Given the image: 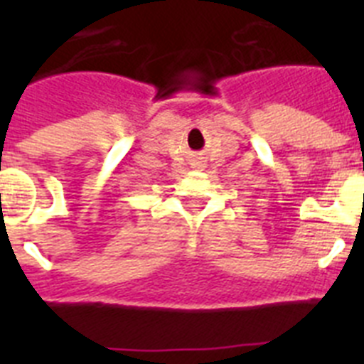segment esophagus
I'll list each match as a JSON object with an SVG mask.
<instances>
[{
  "label": "esophagus",
  "instance_id": "obj_1",
  "mask_svg": "<svg viewBox=\"0 0 364 364\" xmlns=\"http://www.w3.org/2000/svg\"><path fill=\"white\" fill-rule=\"evenodd\" d=\"M198 164V167H202V162H197Z\"/></svg>",
  "mask_w": 364,
  "mask_h": 364
}]
</instances>
